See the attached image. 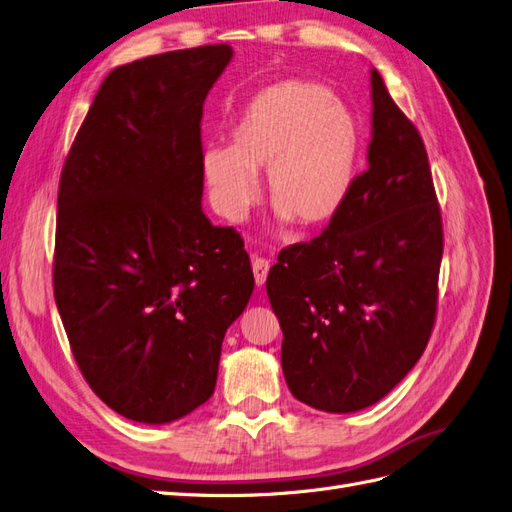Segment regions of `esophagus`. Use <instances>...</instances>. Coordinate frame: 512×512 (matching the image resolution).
<instances>
[{
	"instance_id": "obj_1",
	"label": "esophagus",
	"mask_w": 512,
	"mask_h": 512,
	"mask_svg": "<svg viewBox=\"0 0 512 512\" xmlns=\"http://www.w3.org/2000/svg\"><path fill=\"white\" fill-rule=\"evenodd\" d=\"M269 269H271V260L258 258V256L252 260V271H254V279H256V286L258 288H262L264 281H267Z\"/></svg>"
}]
</instances>
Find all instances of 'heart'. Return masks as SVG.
<instances>
[{
  "mask_svg": "<svg viewBox=\"0 0 512 512\" xmlns=\"http://www.w3.org/2000/svg\"><path fill=\"white\" fill-rule=\"evenodd\" d=\"M362 135L356 116L324 84L286 80L250 99L231 131V146L203 152L211 205L243 222L258 201L256 173L279 224L324 226L341 214L356 182Z\"/></svg>",
  "mask_w": 512,
  "mask_h": 512,
  "instance_id": "1",
  "label": "heart"
}]
</instances>
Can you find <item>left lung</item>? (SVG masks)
<instances>
[{
  "instance_id": "1",
  "label": "left lung",
  "mask_w": 512,
  "mask_h": 512,
  "mask_svg": "<svg viewBox=\"0 0 512 512\" xmlns=\"http://www.w3.org/2000/svg\"><path fill=\"white\" fill-rule=\"evenodd\" d=\"M368 167L341 214L281 250L267 294L296 400L356 413L407 377L428 345L443 226L424 142L370 69Z\"/></svg>"
}]
</instances>
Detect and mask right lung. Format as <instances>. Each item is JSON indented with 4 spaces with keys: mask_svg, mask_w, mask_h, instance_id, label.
<instances>
[{
    "mask_svg": "<svg viewBox=\"0 0 512 512\" xmlns=\"http://www.w3.org/2000/svg\"><path fill=\"white\" fill-rule=\"evenodd\" d=\"M231 59L209 44L112 69L61 173L57 309L88 385L139 424L211 398L254 290L243 239L201 207L203 103Z\"/></svg>",
    "mask_w": 512,
    "mask_h": 512,
    "instance_id": "1",
    "label": "right lung"
}]
</instances>
